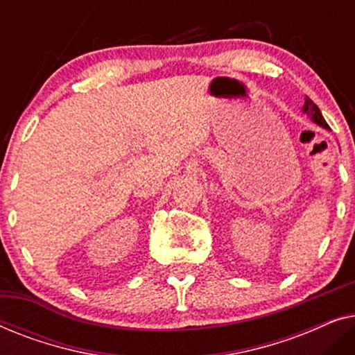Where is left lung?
<instances>
[{"mask_svg":"<svg viewBox=\"0 0 355 355\" xmlns=\"http://www.w3.org/2000/svg\"><path fill=\"white\" fill-rule=\"evenodd\" d=\"M304 111H305V113H309V114H310V118H312V119L315 121V123H317L318 125H322V128H324V129H329V125L327 124V121L323 119L322 113H320L318 106L315 105L313 101L309 98V96H305V105H304Z\"/></svg>","mask_w":355,"mask_h":355,"instance_id":"1","label":"left lung"}]
</instances>
